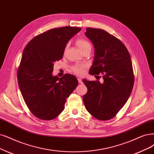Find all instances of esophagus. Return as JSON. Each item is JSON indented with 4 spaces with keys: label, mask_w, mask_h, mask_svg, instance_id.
I'll use <instances>...</instances> for the list:
<instances>
[{
    "label": "esophagus",
    "mask_w": 154,
    "mask_h": 154,
    "mask_svg": "<svg viewBox=\"0 0 154 154\" xmlns=\"http://www.w3.org/2000/svg\"><path fill=\"white\" fill-rule=\"evenodd\" d=\"M78 79V82L80 83V84H82V79H80V78H78L77 79Z\"/></svg>",
    "instance_id": "1"
}]
</instances>
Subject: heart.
Returning <instances> with one entry per match:
<instances>
[{"label": "heart", "instance_id": "heart-1", "mask_svg": "<svg viewBox=\"0 0 154 154\" xmlns=\"http://www.w3.org/2000/svg\"><path fill=\"white\" fill-rule=\"evenodd\" d=\"M76 44L78 48L81 50H82L87 47H91L90 43L86 39L84 38H79L76 42ZM72 70L75 73L81 75L83 73V66L82 65H76L72 68Z\"/></svg>", "mask_w": 154, "mask_h": 154}]
</instances>
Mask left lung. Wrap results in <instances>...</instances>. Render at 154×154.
Masks as SVG:
<instances>
[{"label":"left lung","mask_w":154,"mask_h":154,"mask_svg":"<svg viewBox=\"0 0 154 154\" xmlns=\"http://www.w3.org/2000/svg\"><path fill=\"white\" fill-rule=\"evenodd\" d=\"M85 35L94 47L91 75L103 74V82H82L88 88L83 96L86 110L100 121L114 117L126 103L133 88L134 77L131 56L124 44L107 32L87 28Z\"/></svg>","instance_id":"obj_1"}]
</instances>
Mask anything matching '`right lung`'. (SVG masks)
<instances>
[{
	"instance_id": "obj_1",
	"label": "right lung",
	"mask_w": 154,
	"mask_h": 154,
	"mask_svg": "<svg viewBox=\"0 0 154 154\" xmlns=\"http://www.w3.org/2000/svg\"><path fill=\"white\" fill-rule=\"evenodd\" d=\"M81 30L70 26L49 30L32 38L23 50L17 73L19 88L28 108L40 119L50 121L59 116L77 86L74 75L66 73L59 78L52 73L68 42Z\"/></svg>"
}]
</instances>
